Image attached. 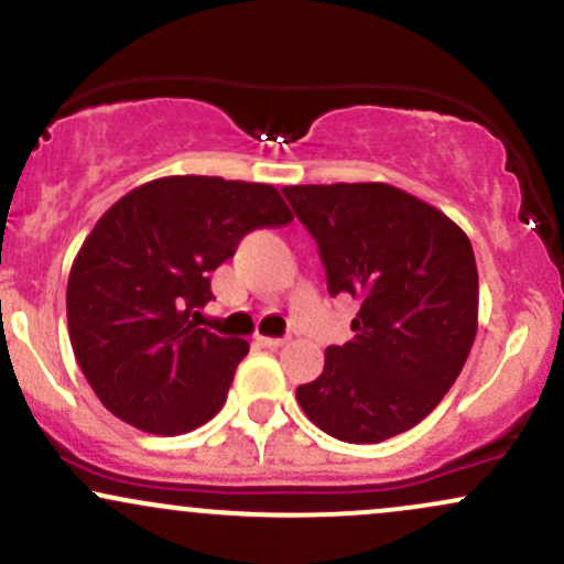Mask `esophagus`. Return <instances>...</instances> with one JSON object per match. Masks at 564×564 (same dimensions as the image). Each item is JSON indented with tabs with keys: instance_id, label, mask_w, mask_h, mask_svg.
I'll return each mask as SVG.
<instances>
[{
	"instance_id": "obj_1",
	"label": "esophagus",
	"mask_w": 564,
	"mask_h": 564,
	"mask_svg": "<svg viewBox=\"0 0 564 564\" xmlns=\"http://www.w3.org/2000/svg\"><path fill=\"white\" fill-rule=\"evenodd\" d=\"M257 343L262 345V348H270V350H278L281 348L283 343H286V339L283 337H257Z\"/></svg>"
}]
</instances>
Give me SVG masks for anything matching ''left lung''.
I'll return each instance as SVG.
<instances>
[{
	"instance_id": "left-lung-1",
	"label": "left lung",
	"mask_w": 564,
	"mask_h": 564,
	"mask_svg": "<svg viewBox=\"0 0 564 564\" xmlns=\"http://www.w3.org/2000/svg\"><path fill=\"white\" fill-rule=\"evenodd\" d=\"M318 243L329 294L361 302L350 343L326 348L302 412L339 442L414 429L460 375L476 337L479 272L449 216L382 182L283 187Z\"/></svg>"
}]
</instances>
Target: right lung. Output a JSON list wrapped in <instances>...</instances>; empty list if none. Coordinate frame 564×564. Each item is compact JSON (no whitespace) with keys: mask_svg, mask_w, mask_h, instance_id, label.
Listing matches in <instances>:
<instances>
[{"mask_svg":"<svg viewBox=\"0 0 564 564\" xmlns=\"http://www.w3.org/2000/svg\"><path fill=\"white\" fill-rule=\"evenodd\" d=\"M292 219L270 184L165 176L96 221L72 264L66 318L79 369L115 417L178 436L221 410L249 343L195 324L214 300L208 272L246 232Z\"/></svg>","mask_w":564,"mask_h":564,"instance_id":"1","label":"right lung"}]
</instances>
